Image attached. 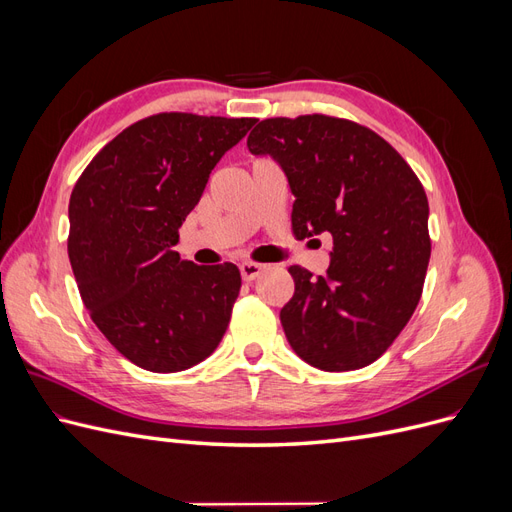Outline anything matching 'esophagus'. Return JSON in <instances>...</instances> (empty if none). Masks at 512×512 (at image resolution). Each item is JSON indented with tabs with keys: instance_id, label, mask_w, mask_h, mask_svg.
Masks as SVG:
<instances>
[{
	"instance_id": "1",
	"label": "esophagus",
	"mask_w": 512,
	"mask_h": 512,
	"mask_svg": "<svg viewBox=\"0 0 512 512\" xmlns=\"http://www.w3.org/2000/svg\"><path fill=\"white\" fill-rule=\"evenodd\" d=\"M241 269V277L245 282H252L256 280V277L262 273V269H265V265H258V262H241L239 265Z\"/></svg>"
}]
</instances>
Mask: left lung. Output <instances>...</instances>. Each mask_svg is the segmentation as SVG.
<instances>
[{
    "label": "left lung",
    "mask_w": 512,
    "mask_h": 512,
    "mask_svg": "<svg viewBox=\"0 0 512 512\" xmlns=\"http://www.w3.org/2000/svg\"><path fill=\"white\" fill-rule=\"evenodd\" d=\"M247 149L286 173L294 237H333L327 275L288 269L294 294L280 312L288 344L322 371L374 363L423 292L431 241L421 181L382 136L329 115L260 121Z\"/></svg>",
    "instance_id": "obj_1"
}]
</instances>
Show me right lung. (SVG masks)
<instances>
[{"label": "right lung", "mask_w": 512, "mask_h": 512, "mask_svg": "<svg viewBox=\"0 0 512 512\" xmlns=\"http://www.w3.org/2000/svg\"><path fill=\"white\" fill-rule=\"evenodd\" d=\"M254 123L151 115L117 134L74 185L68 256L81 299L102 335L138 367L173 374L222 342L239 269L194 265L173 245L211 170Z\"/></svg>", "instance_id": "1"}]
</instances>
